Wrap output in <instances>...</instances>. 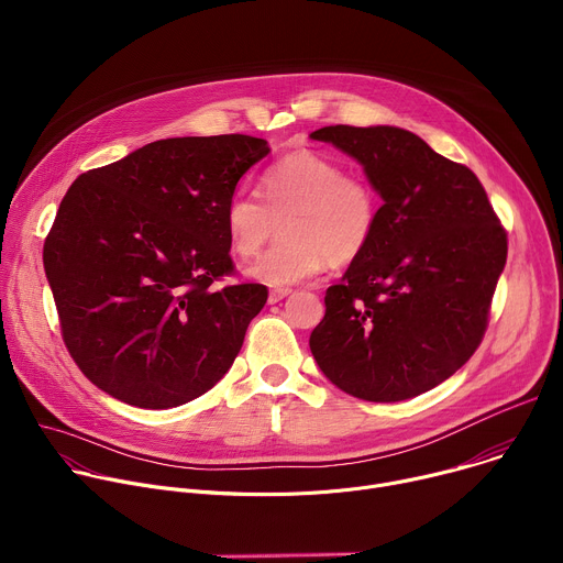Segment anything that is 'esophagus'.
I'll use <instances>...</instances> for the list:
<instances>
[{
    "instance_id": "34e87169",
    "label": "esophagus",
    "mask_w": 563,
    "mask_h": 563,
    "mask_svg": "<svg viewBox=\"0 0 563 563\" xmlns=\"http://www.w3.org/2000/svg\"><path fill=\"white\" fill-rule=\"evenodd\" d=\"M289 294H291V289H287V287H274V289H269V302H278V300L287 298Z\"/></svg>"
}]
</instances>
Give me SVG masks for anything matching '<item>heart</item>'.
<instances>
[{"label": "heart", "mask_w": 563, "mask_h": 563, "mask_svg": "<svg viewBox=\"0 0 563 563\" xmlns=\"http://www.w3.org/2000/svg\"><path fill=\"white\" fill-rule=\"evenodd\" d=\"M380 202L374 187L334 159L298 148L263 174V196H229L222 224L238 258L256 256L280 222V240L247 267V276L287 287L330 265H350L372 245Z\"/></svg>", "instance_id": "1"}]
</instances>
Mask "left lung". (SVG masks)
<instances>
[{
  "instance_id": "obj_1",
  "label": "left lung",
  "mask_w": 563,
  "mask_h": 563,
  "mask_svg": "<svg viewBox=\"0 0 563 563\" xmlns=\"http://www.w3.org/2000/svg\"><path fill=\"white\" fill-rule=\"evenodd\" d=\"M383 198L367 252L309 336L343 391L391 404L450 378L484 341L508 235L478 178L398 126H323Z\"/></svg>"
}]
</instances>
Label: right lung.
Segmentation results:
<instances>
[{"mask_svg":"<svg viewBox=\"0 0 563 563\" xmlns=\"http://www.w3.org/2000/svg\"><path fill=\"white\" fill-rule=\"evenodd\" d=\"M269 153L252 135L167 137L79 176L44 243L62 339L129 406L178 408L211 389L267 302L233 274L222 211Z\"/></svg>","mask_w":563,"mask_h":563,"instance_id":"right-lung-1","label":"right lung"}]
</instances>
